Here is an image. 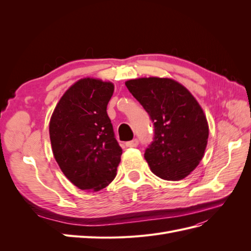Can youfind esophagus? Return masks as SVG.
<instances>
[{
	"label": "esophagus",
	"mask_w": 251,
	"mask_h": 251,
	"mask_svg": "<svg viewBox=\"0 0 251 251\" xmlns=\"http://www.w3.org/2000/svg\"><path fill=\"white\" fill-rule=\"evenodd\" d=\"M138 144H139L138 139H133L132 141H128V142H126V146L127 148H135V147H137Z\"/></svg>",
	"instance_id": "1"
}]
</instances>
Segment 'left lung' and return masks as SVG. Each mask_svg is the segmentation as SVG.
I'll return each mask as SVG.
<instances>
[{
    "mask_svg": "<svg viewBox=\"0 0 251 251\" xmlns=\"http://www.w3.org/2000/svg\"><path fill=\"white\" fill-rule=\"evenodd\" d=\"M126 86L154 123V138L144 153L151 171L169 181L188 176L202 160L208 139L198 101L171 78L131 79Z\"/></svg>",
    "mask_w": 251,
    "mask_h": 251,
    "instance_id": "1",
    "label": "left lung"
}]
</instances>
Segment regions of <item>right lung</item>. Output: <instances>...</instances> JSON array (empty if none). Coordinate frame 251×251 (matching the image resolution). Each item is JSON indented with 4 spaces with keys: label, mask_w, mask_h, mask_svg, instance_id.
<instances>
[{
    "label": "right lung",
    "mask_w": 251,
    "mask_h": 251,
    "mask_svg": "<svg viewBox=\"0 0 251 251\" xmlns=\"http://www.w3.org/2000/svg\"><path fill=\"white\" fill-rule=\"evenodd\" d=\"M113 92L110 81L79 79L66 91L50 119L53 155L65 176L82 191H100L116 176L123 150L107 113Z\"/></svg>",
    "instance_id": "add662e5"
}]
</instances>
